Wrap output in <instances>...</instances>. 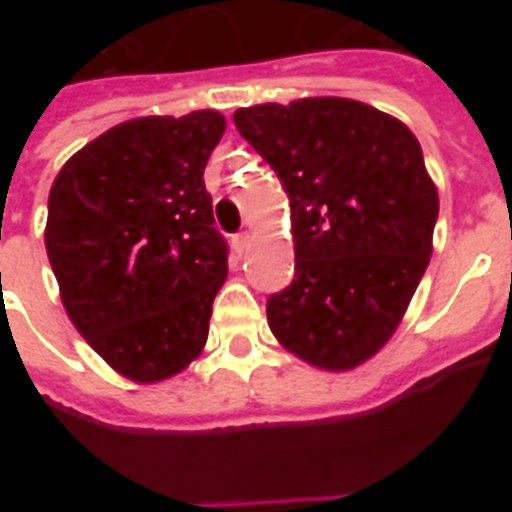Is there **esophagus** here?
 Segmentation results:
<instances>
[{"label":"esophagus","instance_id":"1","mask_svg":"<svg viewBox=\"0 0 512 512\" xmlns=\"http://www.w3.org/2000/svg\"><path fill=\"white\" fill-rule=\"evenodd\" d=\"M248 246H251V235H248V233H235L233 235V248H235V251L243 253Z\"/></svg>","mask_w":512,"mask_h":512}]
</instances>
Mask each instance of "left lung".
<instances>
[{"mask_svg":"<svg viewBox=\"0 0 512 512\" xmlns=\"http://www.w3.org/2000/svg\"><path fill=\"white\" fill-rule=\"evenodd\" d=\"M292 207L295 279L266 300L271 333L343 372L390 341L433 251L438 192L408 125L369 104L310 97L233 115Z\"/></svg>","mask_w":512,"mask_h":512,"instance_id":"8db88e82","label":"left lung"}]
</instances>
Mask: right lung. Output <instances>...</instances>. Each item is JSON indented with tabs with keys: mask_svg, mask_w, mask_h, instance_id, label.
Masks as SVG:
<instances>
[{
	"mask_svg": "<svg viewBox=\"0 0 512 512\" xmlns=\"http://www.w3.org/2000/svg\"><path fill=\"white\" fill-rule=\"evenodd\" d=\"M225 133L215 110L120 122L63 164L45 251L71 323L133 382L187 369L228 277L205 166Z\"/></svg>",
	"mask_w": 512,
	"mask_h": 512,
	"instance_id": "add662e5",
	"label": "right lung"
}]
</instances>
